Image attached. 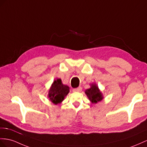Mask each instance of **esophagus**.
<instances>
[{"label": "esophagus", "instance_id": "obj_1", "mask_svg": "<svg viewBox=\"0 0 147 147\" xmlns=\"http://www.w3.org/2000/svg\"><path fill=\"white\" fill-rule=\"evenodd\" d=\"M81 91H82L81 87H78L77 88H74V89H73V92H81Z\"/></svg>", "mask_w": 147, "mask_h": 147}]
</instances>
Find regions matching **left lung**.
Wrapping results in <instances>:
<instances>
[{"label": "left lung", "instance_id": "obj_1", "mask_svg": "<svg viewBox=\"0 0 147 147\" xmlns=\"http://www.w3.org/2000/svg\"><path fill=\"white\" fill-rule=\"evenodd\" d=\"M90 88L85 90V94L89 100L92 104H96L100 102L104 99L102 92L100 91L98 86L94 82L90 84Z\"/></svg>", "mask_w": 147, "mask_h": 147}]
</instances>
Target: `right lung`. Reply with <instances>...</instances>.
Here are the masks:
<instances>
[{
  "instance_id": "1",
  "label": "right lung",
  "mask_w": 147,
  "mask_h": 147,
  "mask_svg": "<svg viewBox=\"0 0 147 147\" xmlns=\"http://www.w3.org/2000/svg\"><path fill=\"white\" fill-rule=\"evenodd\" d=\"M69 89L68 86L63 84L61 79H56L48 91V98L55 105L61 103L69 92Z\"/></svg>"
}]
</instances>
